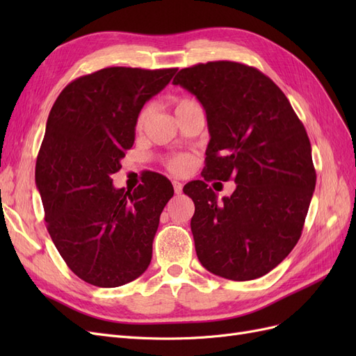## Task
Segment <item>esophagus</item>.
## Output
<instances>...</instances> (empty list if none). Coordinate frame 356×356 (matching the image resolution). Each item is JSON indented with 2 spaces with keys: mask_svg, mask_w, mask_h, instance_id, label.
<instances>
[{
  "mask_svg": "<svg viewBox=\"0 0 356 356\" xmlns=\"http://www.w3.org/2000/svg\"><path fill=\"white\" fill-rule=\"evenodd\" d=\"M172 186H174V191H175V195H181L182 193V184L179 181H174L172 182Z\"/></svg>",
  "mask_w": 356,
  "mask_h": 356,
  "instance_id": "34e87169",
  "label": "esophagus"
}]
</instances>
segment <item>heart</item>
I'll return each instance as SVG.
<instances>
[{
  "label": "heart",
  "instance_id": "obj_1",
  "mask_svg": "<svg viewBox=\"0 0 356 356\" xmlns=\"http://www.w3.org/2000/svg\"><path fill=\"white\" fill-rule=\"evenodd\" d=\"M195 104H196L195 101L187 99V98L179 99V101H177L175 111H178V110H181V108H186V106H190V105H195ZM149 114H152V105H147V106H144V108L141 110V113H139V115H138V118H136V127H138V129H141V127L145 124V122L148 120ZM188 165H190L188 157H186V156H178V157H174V159H172V160L169 161V169L177 172V174H181V172L187 170Z\"/></svg>",
  "mask_w": 356,
  "mask_h": 356
}]
</instances>
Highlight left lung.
Instances as JSON below:
<instances>
[{"label": "left lung", "instance_id": "1", "mask_svg": "<svg viewBox=\"0 0 356 356\" xmlns=\"http://www.w3.org/2000/svg\"><path fill=\"white\" fill-rule=\"evenodd\" d=\"M172 83L195 95L207 113L203 178L238 184L221 204L204 181L184 187L196 208L191 233L199 261L232 281L264 276L298 242L315 191L306 129L284 92L243 63H197Z\"/></svg>", "mask_w": 356, "mask_h": 356}]
</instances>
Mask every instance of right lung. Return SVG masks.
Returning a JSON list of instances; mask_svg holds the SVG:
<instances>
[{"label":"right lung","instance_id":"right-lung-1","mask_svg":"<svg viewBox=\"0 0 356 356\" xmlns=\"http://www.w3.org/2000/svg\"><path fill=\"white\" fill-rule=\"evenodd\" d=\"M178 68L111 67L71 81L53 104L35 165L50 238L84 282L114 288L141 276L152 261L160 213L174 196L152 174L134 191L111 175L135 141L144 104Z\"/></svg>","mask_w":356,"mask_h":356}]
</instances>
